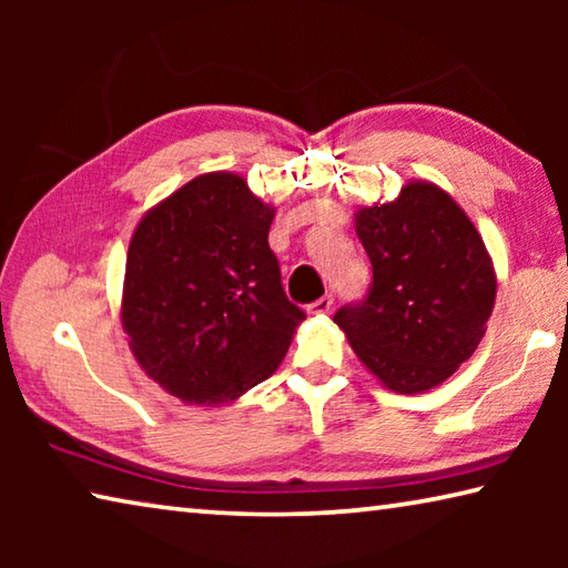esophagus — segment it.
Segmentation results:
<instances>
[{"label": "esophagus", "mask_w": 568, "mask_h": 568, "mask_svg": "<svg viewBox=\"0 0 568 568\" xmlns=\"http://www.w3.org/2000/svg\"><path fill=\"white\" fill-rule=\"evenodd\" d=\"M331 307H333V297L331 295H323L315 303L307 305V313H311V315H325V313L331 311Z\"/></svg>", "instance_id": "1"}]
</instances>
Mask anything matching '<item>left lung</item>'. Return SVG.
<instances>
[{
    "mask_svg": "<svg viewBox=\"0 0 568 568\" xmlns=\"http://www.w3.org/2000/svg\"><path fill=\"white\" fill-rule=\"evenodd\" d=\"M371 293L333 323L358 361L400 396L436 388L468 361L496 303V271L476 225L446 190L410 180L390 203L355 210Z\"/></svg>",
    "mask_w": 568,
    "mask_h": 568,
    "instance_id": "1",
    "label": "left lung"
}]
</instances>
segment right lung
Segmentation results:
<instances>
[{
    "mask_svg": "<svg viewBox=\"0 0 568 568\" xmlns=\"http://www.w3.org/2000/svg\"><path fill=\"white\" fill-rule=\"evenodd\" d=\"M275 207L235 172H205L134 227L122 328L140 368L170 396L223 406L271 378L301 307L267 245Z\"/></svg>",
    "mask_w": 568,
    "mask_h": 568,
    "instance_id": "add662e5",
    "label": "right lung"
}]
</instances>
